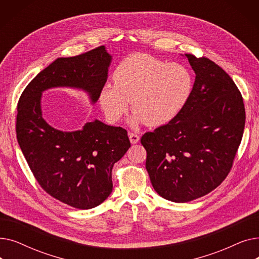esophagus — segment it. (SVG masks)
Returning a JSON list of instances; mask_svg holds the SVG:
<instances>
[{
	"label": "esophagus",
	"instance_id": "esophagus-1",
	"mask_svg": "<svg viewBox=\"0 0 259 259\" xmlns=\"http://www.w3.org/2000/svg\"><path fill=\"white\" fill-rule=\"evenodd\" d=\"M129 140L131 144H137L140 141V137L137 133H129Z\"/></svg>",
	"mask_w": 259,
	"mask_h": 259
}]
</instances>
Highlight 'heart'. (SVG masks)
I'll list each match as a JSON object with an SVG mask.
<instances>
[{"instance_id": "1", "label": "heart", "mask_w": 259, "mask_h": 259, "mask_svg": "<svg viewBox=\"0 0 259 259\" xmlns=\"http://www.w3.org/2000/svg\"><path fill=\"white\" fill-rule=\"evenodd\" d=\"M115 85L106 84L99 103L109 122L118 121L131 102L130 121L149 127L167 124L186 106L193 89V75L179 63H167L146 53L126 57L113 72Z\"/></svg>"}]
</instances>
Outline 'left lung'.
Masks as SVG:
<instances>
[{
  "label": "left lung",
  "instance_id": "8db88e82",
  "mask_svg": "<svg viewBox=\"0 0 259 259\" xmlns=\"http://www.w3.org/2000/svg\"><path fill=\"white\" fill-rule=\"evenodd\" d=\"M185 56L196 74L189 101L174 119L141 140L154 190L174 202L199 198L225 181L246 121L241 93L230 75L207 58Z\"/></svg>",
  "mask_w": 259,
  "mask_h": 259
}]
</instances>
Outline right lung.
Segmentation results:
<instances>
[{"instance_id":"add662e5","label":"right lung","mask_w":259,"mask_h":259,"mask_svg":"<svg viewBox=\"0 0 259 259\" xmlns=\"http://www.w3.org/2000/svg\"><path fill=\"white\" fill-rule=\"evenodd\" d=\"M111 59L105 46L57 59L27 85L18 103L17 139L35 180L76 209L97 207L110 195L113 165L131 146L128 134L98 119L73 132L54 129L43 117L40 99L47 89L69 87L86 91L95 103Z\"/></svg>"}]
</instances>
